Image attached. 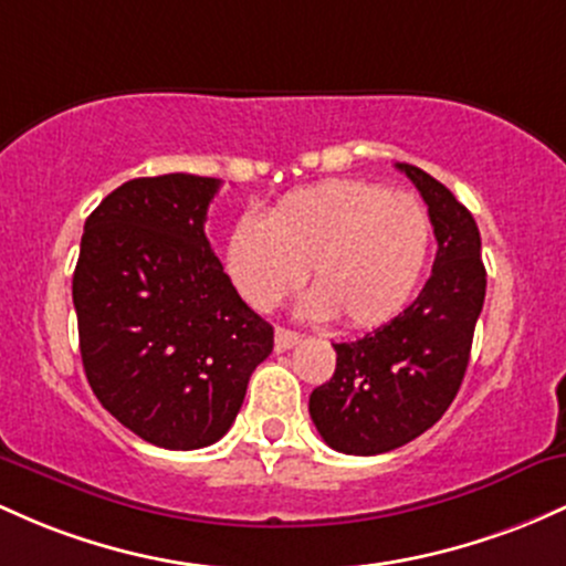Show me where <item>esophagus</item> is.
Masks as SVG:
<instances>
[{
	"mask_svg": "<svg viewBox=\"0 0 566 566\" xmlns=\"http://www.w3.org/2000/svg\"><path fill=\"white\" fill-rule=\"evenodd\" d=\"M296 342H300V334H296V332H291V328H283V326L275 328V350L277 353L291 350Z\"/></svg>",
	"mask_w": 566,
	"mask_h": 566,
	"instance_id": "obj_1",
	"label": "esophagus"
}]
</instances>
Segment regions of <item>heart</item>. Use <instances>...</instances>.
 Here are the masks:
<instances>
[{"label": "heart", "instance_id": "b5f03b06", "mask_svg": "<svg viewBox=\"0 0 566 566\" xmlns=\"http://www.w3.org/2000/svg\"><path fill=\"white\" fill-rule=\"evenodd\" d=\"M430 219L422 202L366 181L296 189L266 219L234 221L227 275L249 307H277L313 272L317 291L304 310L339 315L347 326H377L406 307L428 262Z\"/></svg>", "mask_w": 566, "mask_h": 566}]
</instances>
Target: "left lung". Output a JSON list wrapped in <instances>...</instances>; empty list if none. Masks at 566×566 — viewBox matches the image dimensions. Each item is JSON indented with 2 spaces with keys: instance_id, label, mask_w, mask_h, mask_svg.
<instances>
[{
  "instance_id": "obj_1",
  "label": "left lung",
  "mask_w": 566,
  "mask_h": 566,
  "mask_svg": "<svg viewBox=\"0 0 566 566\" xmlns=\"http://www.w3.org/2000/svg\"><path fill=\"white\" fill-rule=\"evenodd\" d=\"M396 168L420 189L438 251L420 296L371 334L334 345V377L310 396L317 433L345 454L392 452L441 420L465 377L484 307L486 270L471 211L422 168Z\"/></svg>"
}]
</instances>
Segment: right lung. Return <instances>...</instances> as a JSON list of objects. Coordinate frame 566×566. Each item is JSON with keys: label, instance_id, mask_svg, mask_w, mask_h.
<instances>
[{"label": "right lung", "instance_id": "1", "mask_svg": "<svg viewBox=\"0 0 566 566\" xmlns=\"http://www.w3.org/2000/svg\"><path fill=\"white\" fill-rule=\"evenodd\" d=\"M219 179H130L82 232L72 296L101 406L163 449L211 447L232 428L272 326L238 296L206 238Z\"/></svg>", "mask_w": 566, "mask_h": 566}]
</instances>
